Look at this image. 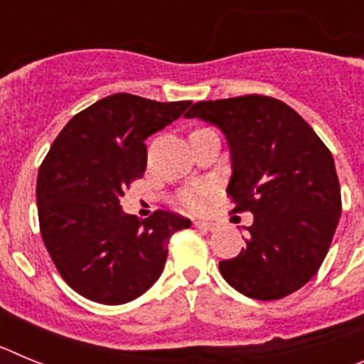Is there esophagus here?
Returning <instances> with one entry per match:
<instances>
[{"mask_svg": "<svg viewBox=\"0 0 364 364\" xmlns=\"http://www.w3.org/2000/svg\"><path fill=\"white\" fill-rule=\"evenodd\" d=\"M195 226L198 228V230H204V231H215L217 230V224L211 220H195Z\"/></svg>", "mask_w": 364, "mask_h": 364, "instance_id": "esophagus-1", "label": "esophagus"}]
</instances>
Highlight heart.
Here are the masks:
<instances>
[{
    "mask_svg": "<svg viewBox=\"0 0 364 364\" xmlns=\"http://www.w3.org/2000/svg\"><path fill=\"white\" fill-rule=\"evenodd\" d=\"M211 195V188L210 186H195V188L188 189L184 195V202L188 208L191 210H202L208 202Z\"/></svg>",
    "mask_w": 364,
    "mask_h": 364,
    "instance_id": "obj_1",
    "label": "heart"
}]
</instances>
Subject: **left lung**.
I'll return each mask as SVG.
<instances>
[{"label": "left lung", "mask_w": 364, "mask_h": 364, "mask_svg": "<svg viewBox=\"0 0 364 364\" xmlns=\"http://www.w3.org/2000/svg\"><path fill=\"white\" fill-rule=\"evenodd\" d=\"M198 118L224 134L233 211H252L246 247L218 262L235 290L259 301L294 294L314 277L341 217L332 153L290 105L269 96L197 102Z\"/></svg>", "instance_id": "1"}]
</instances>
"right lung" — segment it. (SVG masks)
I'll return each instance as SVG.
<instances>
[{
    "instance_id": "obj_1",
    "label": "right lung",
    "mask_w": 364,
    "mask_h": 364,
    "mask_svg": "<svg viewBox=\"0 0 364 364\" xmlns=\"http://www.w3.org/2000/svg\"><path fill=\"white\" fill-rule=\"evenodd\" d=\"M191 102H154L117 92L78 112L54 140L38 173L41 237L63 281L100 304L140 297L166 266L171 235L189 218L154 211L140 220L120 205L146 171V140Z\"/></svg>"
}]
</instances>
